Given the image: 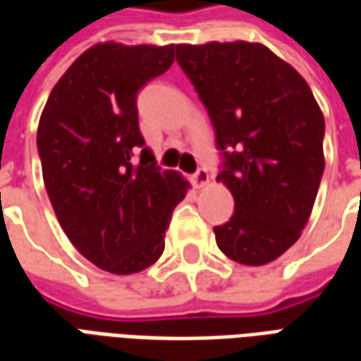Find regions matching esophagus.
<instances>
[{"instance_id":"1","label":"esophagus","mask_w":361,"mask_h":361,"mask_svg":"<svg viewBox=\"0 0 361 361\" xmlns=\"http://www.w3.org/2000/svg\"><path fill=\"white\" fill-rule=\"evenodd\" d=\"M209 180H211V176H209V172H207L204 168H199V170L191 176V181H193V185H195L197 189L204 188V185L209 183Z\"/></svg>"}]
</instances>
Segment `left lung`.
<instances>
[{"mask_svg":"<svg viewBox=\"0 0 361 361\" xmlns=\"http://www.w3.org/2000/svg\"><path fill=\"white\" fill-rule=\"evenodd\" d=\"M178 63L211 116L234 214L214 226L220 251L271 263L310 220L325 170V118L294 67L253 42L178 44Z\"/></svg>","mask_w":361,"mask_h":361,"instance_id":"1","label":"left lung"}]
</instances>
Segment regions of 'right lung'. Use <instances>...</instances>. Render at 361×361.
Segmentation results:
<instances>
[{
    "mask_svg": "<svg viewBox=\"0 0 361 361\" xmlns=\"http://www.w3.org/2000/svg\"><path fill=\"white\" fill-rule=\"evenodd\" d=\"M176 46L96 44L48 96L38 123L44 185L82 257L114 274L157 263L189 183L160 170L139 131L137 94L173 63Z\"/></svg>",
    "mask_w": 361,
    "mask_h": 361,
    "instance_id": "right-lung-1",
    "label": "right lung"
}]
</instances>
